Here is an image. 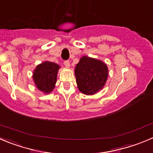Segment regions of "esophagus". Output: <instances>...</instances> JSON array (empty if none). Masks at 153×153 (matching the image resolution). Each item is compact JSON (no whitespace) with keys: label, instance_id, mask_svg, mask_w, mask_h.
I'll use <instances>...</instances> for the list:
<instances>
[{"label":"esophagus","instance_id":"34e87169","mask_svg":"<svg viewBox=\"0 0 153 153\" xmlns=\"http://www.w3.org/2000/svg\"><path fill=\"white\" fill-rule=\"evenodd\" d=\"M64 65H65V66L68 68H70V66H71L69 61H65V62H64Z\"/></svg>","mask_w":153,"mask_h":153}]
</instances>
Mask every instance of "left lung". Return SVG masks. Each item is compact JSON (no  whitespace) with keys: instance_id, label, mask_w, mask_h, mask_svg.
<instances>
[{"instance_id":"8db88e82","label":"left lung","mask_w":153,"mask_h":153,"mask_svg":"<svg viewBox=\"0 0 153 153\" xmlns=\"http://www.w3.org/2000/svg\"><path fill=\"white\" fill-rule=\"evenodd\" d=\"M75 76L79 91L91 95L102 89L108 77L107 65L95 59L82 56L76 65Z\"/></svg>"}]
</instances>
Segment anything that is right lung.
I'll return each instance as SVG.
<instances>
[{"mask_svg":"<svg viewBox=\"0 0 153 153\" xmlns=\"http://www.w3.org/2000/svg\"><path fill=\"white\" fill-rule=\"evenodd\" d=\"M59 68V65L47 61L36 67L33 73V79L40 91L49 94L53 90Z\"/></svg>","mask_w":153,"mask_h":153,"instance_id":"right-lung-1","label":"right lung"}]
</instances>
